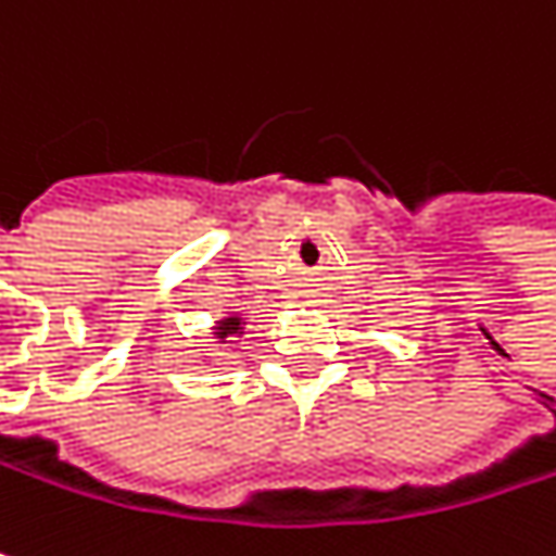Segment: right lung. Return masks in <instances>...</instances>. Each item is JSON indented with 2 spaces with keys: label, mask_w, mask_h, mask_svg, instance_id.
Masks as SVG:
<instances>
[{
  "label": "right lung",
  "mask_w": 556,
  "mask_h": 556,
  "mask_svg": "<svg viewBox=\"0 0 556 556\" xmlns=\"http://www.w3.org/2000/svg\"><path fill=\"white\" fill-rule=\"evenodd\" d=\"M240 329H243V319H240V316H227V319H220L218 323V332H215V338L243 336Z\"/></svg>",
  "instance_id": "right-lung-1"
}]
</instances>
